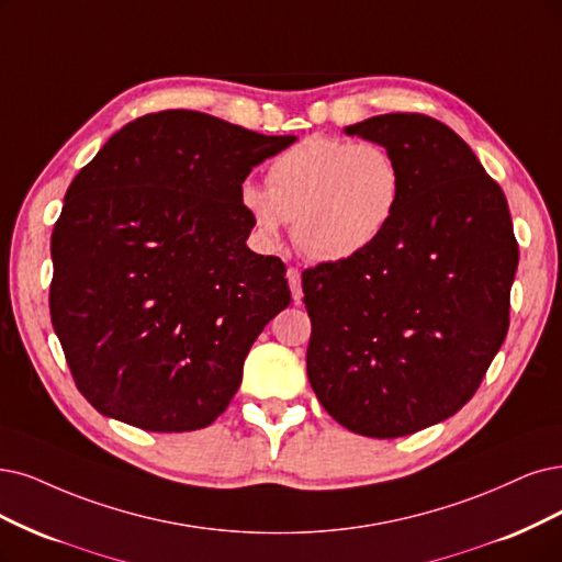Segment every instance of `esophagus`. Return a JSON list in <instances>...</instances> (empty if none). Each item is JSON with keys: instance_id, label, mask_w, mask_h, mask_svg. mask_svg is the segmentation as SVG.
Returning <instances> with one entry per match:
<instances>
[{"instance_id": "obj_1", "label": "esophagus", "mask_w": 562, "mask_h": 562, "mask_svg": "<svg viewBox=\"0 0 562 562\" xmlns=\"http://www.w3.org/2000/svg\"><path fill=\"white\" fill-rule=\"evenodd\" d=\"M286 280H289V289H292V296L296 303H301L303 299V289H301V273L296 268H289L286 270Z\"/></svg>"}]
</instances>
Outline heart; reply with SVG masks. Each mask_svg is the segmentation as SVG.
Returning <instances> with one entry per match:
<instances>
[{
    "label": "heart",
    "mask_w": 562,
    "mask_h": 562,
    "mask_svg": "<svg viewBox=\"0 0 562 562\" xmlns=\"http://www.w3.org/2000/svg\"><path fill=\"white\" fill-rule=\"evenodd\" d=\"M403 199L401 166L384 145L310 136L268 166V187L247 180L238 201L257 236L273 245L289 220L313 261L342 263L375 245Z\"/></svg>",
    "instance_id": "b5f03b06"
}]
</instances>
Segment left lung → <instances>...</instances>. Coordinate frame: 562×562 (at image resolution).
<instances>
[{"label":"left lung","mask_w":562,"mask_h":562,"mask_svg":"<svg viewBox=\"0 0 562 562\" xmlns=\"http://www.w3.org/2000/svg\"><path fill=\"white\" fill-rule=\"evenodd\" d=\"M345 134L396 157L403 199L363 255L303 273L307 380L347 430L403 438L480 389L509 328L518 245L501 184L440 120L386 113Z\"/></svg>","instance_id":"1"}]
</instances>
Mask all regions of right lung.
I'll return each instance as SVG.
<instances>
[{
    "mask_svg": "<svg viewBox=\"0 0 562 562\" xmlns=\"http://www.w3.org/2000/svg\"><path fill=\"white\" fill-rule=\"evenodd\" d=\"M294 140L161 111L74 178L50 238V319L103 417L184 432L232 403L249 347L292 301L284 263L245 245L238 190Z\"/></svg>",
    "mask_w": 562,
    "mask_h": 562,
    "instance_id": "right-lung-1",
    "label": "right lung"
}]
</instances>
